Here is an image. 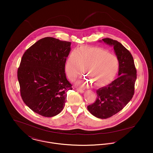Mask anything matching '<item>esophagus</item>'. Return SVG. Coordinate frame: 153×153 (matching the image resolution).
Instances as JSON below:
<instances>
[{
  "label": "esophagus",
  "mask_w": 153,
  "mask_h": 153,
  "mask_svg": "<svg viewBox=\"0 0 153 153\" xmlns=\"http://www.w3.org/2000/svg\"><path fill=\"white\" fill-rule=\"evenodd\" d=\"M76 91L79 92H81V93H84V91L83 89H80V88H77Z\"/></svg>",
  "instance_id": "obj_1"
}]
</instances>
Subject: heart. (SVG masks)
<instances>
[{"mask_svg": "<svg viewBox=\"0 0 153 153\" xmlns=\"http://www.w3.org/2000/svg\"><path fill=\"white\" fill-rule=\"evenodd\" d=\"M87 76L78 84L82 86L92 84L97 87L109 84L116 76L119 62L117 58L107 50L99 47L84 46L74 51L66 61V74L71 81H74L84 71Z\"/></svg>", "mask_w": 153, "mask_h": 153, "instance_id": "obj_1", "label": "heart"}]
</instances>
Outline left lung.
Segmentation results:
<instances>
[{"instance_id":"1","label":"left lung","mask_w":153,"mask_h":153,"mask_svg":"<svg viewBox=\"0 0 153 153\" xmlns=\"http://www.w3.org/2000/svg\"><path fill=\"white\" fill-rule=\"evenodd\" d=\"M100 41L114 47L119 62L118 77L97 90V100L87 108L94 116L106 119L123 109L130 101L134 94L137 71L131 53L122 44L109 38Z\"/></svg>"}]
</instances>
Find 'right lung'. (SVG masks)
Instances as JSON below:
<instances>
[{"instance_id": "right-lung-1", "label": "right lung", "mask_w": 153, "mask_h": 153, "mask_svg": "<svg viewBox=\"0 0 153 153\" xmlns=\"http://www.w3.org/2000/svg\"><path fill=\"white\" fill-rule=\"evenodd\" d=\"M70 42L42 38L24 53L18 70L22 100L35 112L46 117L63 109L66 93L72 89L65 73Z\"/></svg>"}]
</instances>
